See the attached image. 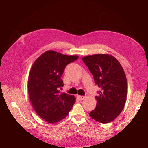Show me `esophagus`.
<instances>
[{
	"instance_id": "34e87169",
	"label": "esophagus",
	"mask_w": 148,
	"mask_h": 148,
	"mask_svg": "<svg viewBox=\"0 0 148 148\" xmlns=\"http://www.w3.org/2000/svg\"><path fill=\"white\" fill-rule=\"evenodd\" d=\"M77 97H78V99H79V100H80V101H82V100H83L84 99H85V96H79V95H78L77 96Z\"/></svg>"
}]
</instances>
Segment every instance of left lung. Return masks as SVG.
I'll list each match as a JSON object with an SVG mask.
<instances>
[{"label": "left lung", "instance_id": "obj_1", "mask_svg": "<svg viewBox=\"0 0 148 148\" xmlns=\"http://www.w3.org/2000/svg\"><path fill=\"white\" fill-rule=\"evenodd\" d=\"M101 88L96 108L89 115L102 123L110 122L122 111L127 100L126 75L119 62L109 54H95L82 58Z\"/></svg>", "mask_w": 148, "mask_h": 148}]
</instances>
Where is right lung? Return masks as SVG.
I'll list each match as a JSON object with an SVG mask.
<instances>
[{"label": "right lung", "instance_id": "add662e5", "mask_svg": "<svg viewBox=\"0 0 148 148\" xmlns=\"http://www.w3.org/2000/svg\"><path fill=\"white\" fill-rule=\"evenodd\" d=\"M78 58L47 51L31 67L28 83L29 99L36 112L49 123L65 118L75 104L73 95L60 93L59 89L64 86L61 77L65 66Z\"/></svg>", "mask_w": 148, "mask_h": 148}]
</instances>
